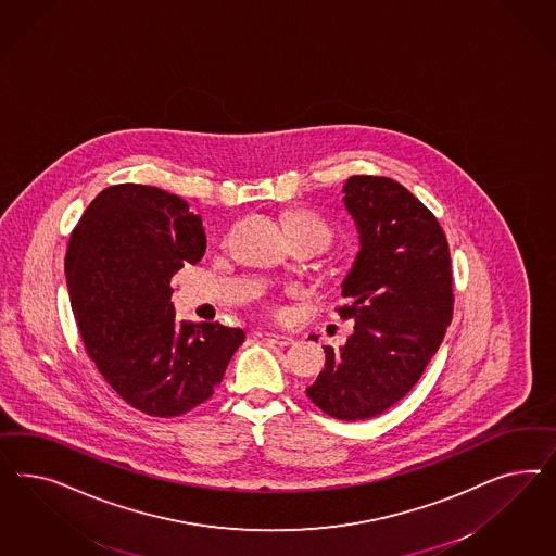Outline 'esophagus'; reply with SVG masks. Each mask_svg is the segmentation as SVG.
I'll return each instance as SVG.
<instances>
[{
  "instance_id": "esophagus-1",
  "label": "esophagus",
  "mask_w": 556,
  "mask_h": 556,
  "mask_svg": "<svg viewBox=\"0 0 556 556\" xmlns=\"http://www.w3.org/2000/svg\"><path fill=\"white\" fill-rule=\"evenodd\" d=\"M261 340H267L270 344H277V346H291L295 342V338L287 337V334H275V332H258Z\"/></svg>"
}]
</instances>
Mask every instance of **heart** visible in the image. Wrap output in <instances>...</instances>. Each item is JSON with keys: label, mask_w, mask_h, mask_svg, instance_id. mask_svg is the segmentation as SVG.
I'll use <instances>...</instances> for the list:
<instances>
[{"label": "heart", "mask_w": 556, "mask_h": 556, "mask_svg": "<svg viewBox=\"0 0 556 556\" xmlns=\"http://www.w3.org/2000/svg\"><path fill=\"white\" fill-rule=\"evenodd\" d=\"M287 226H289V230H291L293 236L316 235L324 238L328 244L332 240V230L321 219L316 218V216H309V214H293V216H289Z\"/></svg>", "instance_id": "b5f03b06"}]
</instances>
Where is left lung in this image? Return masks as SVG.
Masks as SVG:
<instances>
[{"label": "left lung", "mask_w": 556, "mask_h": 556, "mask_svg": "<svg viewBox=\"0 0 556 556\" xmlns=\"http://www.w3.org/2000/svg\"><path fill=\"white\" fill-rule=\"evenodd\" d=\"M344 205L361 232V251L342 283V320L354 332L305 389L337 420H369L418 383L453 320L448 240L437 216L402 184L354 175Z\"/></svg>", "instance_id": "1"}]
</instances>
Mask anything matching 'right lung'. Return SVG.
<instances>
[{
  "label": "right lung",
  "mask_w": 556,
  "mask_h": 556,
  "mask_svg": "<svg viewBox=\"0 0 556 556\" xmlns=\"http://www.w3.org/2000/svg\"><path fill=\"white\" fill-rule=\"evenodd\" d=\"M205 253L202 218L159 187L119 184L87 205L65 273L85 351L119 397L152 418L210 400L240 328L175 320L170 279Z\"/></svg>",
  "instance_id": "add662e5"
}]
</instances>
